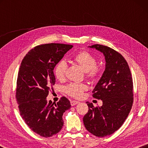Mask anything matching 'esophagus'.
Here are the masks:
<instances>
[{
    "instance_id": "1",
    "label": "esophagus",
    "mask_w": 148,
    "mask_h": 148,
    "mask_svg": "<svg viewBox=\"0 0 148 148\" xmlns=\"http://www.w3.org/2000/svg\"><path fill=\"white\" fill-rule=\"evenodd\" d=\"M78 103H79V102L76 101H72L71 102V104L72 106H75V105H76L77 104H78Z\"/></svg>"
}]
</instances>
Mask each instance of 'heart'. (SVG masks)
Segmentation results:
<instances>
[{"instance_id": "b5f03b06", "label": "heart", "mask_w": 148, "mask_h": 148, "mask_svg": "<svg viewBox=\"0 0 148 148\" xmlns=\"http://www.w3.org/2000/svg\"><path fill=\"white\" fill-rule=\"evenodd\" d=\"M74 61L83 69L86 73V76L89 79H94L97 77L100 68L97 65L95 57L89 52L80 51L74 57ZM67 64L64 61H59L54 69V74L56 78L62 80L64 78ZM87 89V86L83 84H71L65 87V92L72 97L80 99L83 96L84 92Z\"/></svg>"}]
</instances>
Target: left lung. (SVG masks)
Instances as JSON below:
<instances>
[{"label": "left lung", "mask_w": 148, "mask_h": 148, "mask_svg": "<svg viewBox=\"0 0 148 148\" xmlns=\"http://www.w3.org/2000/svg\"><path fill=\"white\" fill-rule=\"evenodd\" d=\"M103 53L106 68L92 91V97L101 99V106L87 102L89 110L83 121L86 129L95 136L113 134L123 124L133 103V82L126 60L116 50L101 44L89 46Z\"/></svg>", "instance_id": "left-lung-1"}]
</instances>
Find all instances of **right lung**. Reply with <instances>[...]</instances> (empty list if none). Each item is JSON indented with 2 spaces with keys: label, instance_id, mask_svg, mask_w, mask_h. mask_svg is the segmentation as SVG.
Returning <instances> with one entry per match:
<instances>
[{
  "label": "right lung",
  "instance_id": "right-lung-1",
  "mask_svg": "<svg viewBox=\"0 0 148 148\" xmlns=\"http://www.w3.org/2000/svg\"><path fill=\"white\" fill-rule=\"evenodd\" d=\"M72 47L56 43L39 45L22 60L17 79L16 101L25 123L41 136L58 133L64 124L62 115L71 107L64 97L57 104L47 102L46 97L56 83L55 66Z\"/></svg>",
  "mask_w": 148,
  "mask_h": 148
}]
</instances>
